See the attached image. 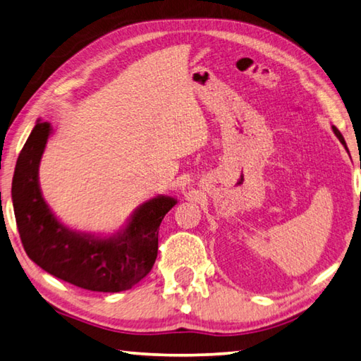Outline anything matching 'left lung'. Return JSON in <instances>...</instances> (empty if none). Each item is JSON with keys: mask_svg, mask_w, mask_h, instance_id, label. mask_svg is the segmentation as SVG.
<instances>
[{"mask_svg": "<svg viewBox=\"0 0 361 361\" xmlns=\"http://www.w3.org/2000/svg\"><path fill=\"white\" fill-rule=\"evenodd\" d=\"M331 130H334V133H335V136L338 137V139H340V142L344 145V148H345V150H348V145H345V140H344V137H343V134L340 133V131H338V128H336V126H331ZM349 152V150H348Z\"/></svg>", "mask_w": 361, "mask_h": 361, "instance_id": "obj_1", "label": "left lung"}]
</instances>
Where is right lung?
<instances>
[{"instance_id": "add662e5", "label": "right lung", "mask_w": 361, "mask_h": 361, "mask_svg": "<svg viewBox=\"0 0 361 361\" xmlns=\"http://www.w3.org/2000/svg\"><path fill=\"white\" fill-rule=\"evenodd\" d=\"M51 133L48 122H35L13 172L12 203L25 252L42 269L78 288L98 293L133 288L152 271L159 225L176 199L157 195L144 202L108 236L68 228L49 209L39 183L40 159Z\"/></svg>"}]
</instances>
